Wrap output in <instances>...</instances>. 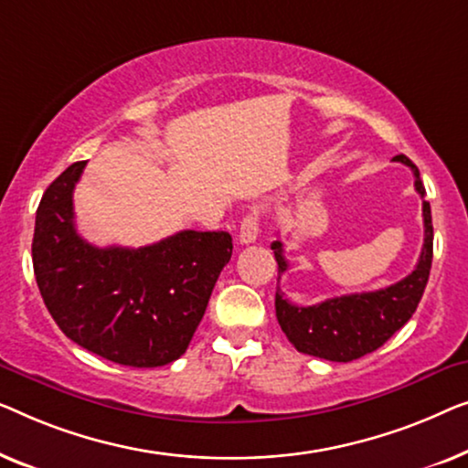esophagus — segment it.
<instances>
[{"label": "esophagus", "mask_w": 468, "mask_h": 468, "mask_svg": "<svg viewBox=\"0 0 468 468\" xmlns=\"http://www.w3.org/2000/svg\"><path fill=\"white\" fill-rule=\"evenodd\" d=\"M261 231V216L259 212L248 214L246 218L241 220L239 225V241L241 243H254L256 237H259Z\"/></svg>", "instance_id": "obj_1"}]
</instances>
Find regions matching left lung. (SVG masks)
Listing matches in <instances>:
<instances>
[{"label":"left lung","instance_id":"8db88e82","mask_svg":"<svg viewBox=\"0 0 468 468\" xmlns=\"http://www.w3.org/2000/svg\"><path fill=\"white\" fill-rule=\"evenodd\" d=\"M394 161L411 167L416 177V190L424 199L426 190L420 180V171L405 154ZM424 216V246L413 271L397 284L373 292L344 294L318 303V305L299 307L275 291V315L282 331L299 352L318 356L333 363H350L365 354H371L386 344L400 326L407 324L422 299L432 265V216L431 203L422 201ZM271 250L278 261V273L288 269L282 241H273Z\"/></svg>","mask_w":468,"mask_h":468}]
</instances>
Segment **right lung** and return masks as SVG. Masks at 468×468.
I'll list each match as a JSON object with an SVG mask.
<instances>
[{
  "mask_svg": "<svg viewBox=\"0 0 468 468\" xmlns=\"http://www.w3.org/2000/svg\"><path fill=\"white\" fill-rule=\"evenodd\" d=\"M84 165L65 169L37 206L31 256L44 305L74 344L105 360L137 368L174 363L231 261V235L180 231L144 248H97L74 222Z\"/></svg>",
  "mask_w": 468,
  "mask_h": 468,
  "instance_id": "obj_1",
  "label": "right lung"
}]
</instances>
